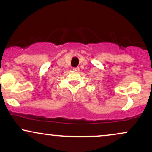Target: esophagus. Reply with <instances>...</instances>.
I'll return each instance as SVG.
<instances>
[{
	"label": "esophagus",
	"mask_w": 152,
	"mask_h": 152,
	"mask_svg": "<svg viewBox=\"0 0 152 152\" xmlns=\"http://www.w3.org/2000/svg\"><path fill=\"white\" fill-rule=\"evenodd\" d=\"M79 68L78 67H76V68H74V69H73V71H75V72H78V71H79Z\"/></svg>",
	"instance_id": "esophagus-1"
}]
</instances>
